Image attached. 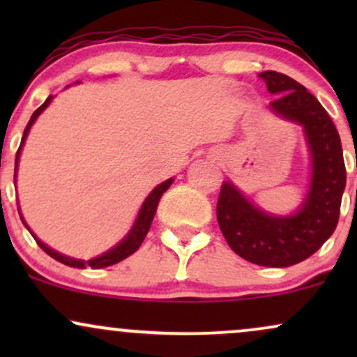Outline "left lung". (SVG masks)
Listing matches in <instances>:
<instances>
[{"instance_id": "8db88e82", "label": "left lung", "mask_w": 357, "mask_h": 357, "mask_svg": "<svg viewBox=\"0 0 357 357\" xmlns=\"http://www.w3.org/2000/svg\"><path fill=\"white\" fill-rule=\"evenodd\" d=\"M272 96L270 110L304 130L310 161L309 190L290 215H273L252 203L230 179L221 184L216 216L225 240L236 255L261 267H290L309 258L337 227L344 188L341 137L329 114L312 93L273 70L258 73Z\"/></svg>"}]
</instances>
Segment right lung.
Segmentation results:
<instances>
[{
  "instance_id": "add662e5",
  "label": "right lung",
  "mask_w": 357,
  "mask_h": 357,
  "mask_svg": "<svg viewBox=\"0 0 357 357\" xmlns=\"http://www.w3.org/2000/svg\"><path fill=\"white\" fill-rule=\"evenodd\" d=\"M75 84H80V82H75ZM68 87H70V85H67V87H65V89H68ZM52 100H53V96L48 97V99L45 100L43 104L35 110L33 116H31L30 121H28L26 127H24V132H23V137H22V144H20V147H18V153H16V159H15V181H16V171H18L20 155H22V149H23V146H24V141H26L28 132H30L31 126L35 124V121H36V119H38L40 114H42L43 110L52 104ZM173 181H174V178H169V179H166L165 183L158 184V186H155L154 190L151 191L149 195H147V198L144 199V203H142L141 210H139V213H137L136 221H134V225H132V227H130V230L127 231V235L124 236V238L119 241L117 245H114L112 248H109L107 252H104L99 257L90 258V260H80V258L67 257V255H63V253H60V252H56V250L50 248V247H48V245H45L43 241L40 240L33 231H31V228L28 227V223H26V221H24L23 215H22V210H20V208H18V213H20V218H22V221H23V225H24V227H26V230L31 233V236H33V238L36 240V243L40 245V248H42L45 253H48V255H50L52 258H55L56 261H60V264L68 265V267H73V268H87V267L105 268V267H110V265L119 264V261H122V260H124V258H127L129 255H132V253L136 252L139 247H141V243L146 238L147 231H149L151 223H153L155 210H158L159 199H161L162 192H165L167 188H169L171 184H173Z\"/></svg>"
}]
</instances>
